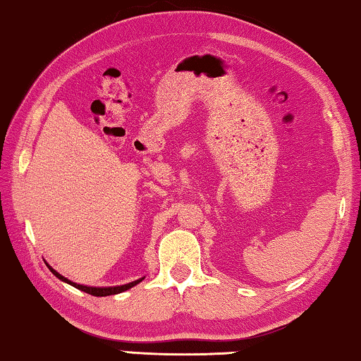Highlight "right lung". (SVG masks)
Wrapping results in <instances>:
<instances>
[{"instance_id": "add662e5", "label": "right lung", "mask_w": 361, "mask_h": 361, "mask_svg": "<svg viewBox=\"0 0 361 361\" xmlns=\"http://www.w3.org/2000/svg\"><path fill=\"white\" fill-rule=\"evenodd\" d=\"M49 269L52 271V273H54L56 277H59L60 281H63V282H68L69 286H73V287H75V288L82 290V292H85V293H88V295H93V296H109V295L122 293V292H125V290H128V288H131V287H135L136 283H139V282L142 281V279H139V281H135V282L125 283V286H120V287H103V288H99V287H87V286H79V283H74V282H71V281H68L66 277H63L61 274L56 273V271H55V269H52L50 267H49Z\"/></svg>"}]
</instances>
